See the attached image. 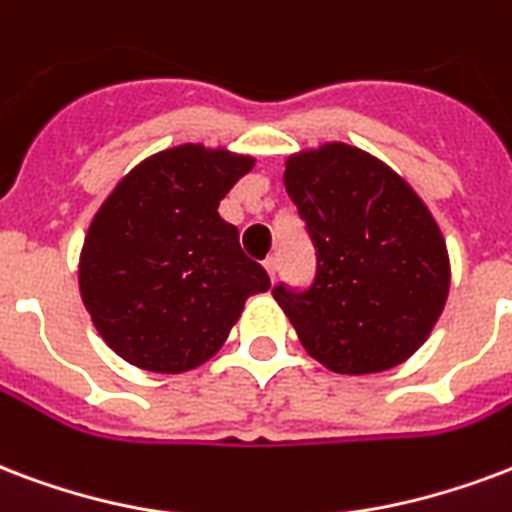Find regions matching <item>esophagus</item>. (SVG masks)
Returning <instances> with one entry per match:
<instances>
[{
	"label": "esophagus",
	"instance_id": "obj_1",
	"mask_svg": "<svg viewBox=\"0 0 512 512\" xmlns=\"http://www.w3.org/2000/svg\"><path fill=\"white\" fill-rule=\"evenodd\" d=\"M264 270H267V275H270L272 280L278 278V259H275V256H270V259L264 261Z\"/></svg>",
	"mask_w": 512,
	"mask_h": 512
}]
</instances>
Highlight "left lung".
<instances>
[{
  "label": "left lung",
  "mask_w": 512,
  "mask_h": 512,
  "mask_svg": "<svg viewBox=\"0 0 512 512\" xmlns=\"http://www.w3.org/2000/svg\"><path fill=\"white\" fill-rule=\"evenodd\" d=\"M315 248L307 288L278 283L305 351L340 375L397 367L424 345L443 313L451 264L416 191L345 142L288 156L283 175Z\"/></svg>",
  "instance_id": "left-lung-1"
}]
</instances>
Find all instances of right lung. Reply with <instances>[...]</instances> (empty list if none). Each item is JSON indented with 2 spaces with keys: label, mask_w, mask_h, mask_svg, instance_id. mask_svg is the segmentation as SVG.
Instances as JSON below:
<instances>
[{
  "label": "right lung",
  "mask_w": 512,
  "mask_h": 512,
  "mask_svg": "<svg viewBox=\"0 0 512 512\" xmlns=\"http://www.w3.org/2000/svg\"><path fill=\"white\" fill-rule=\"evenodd\" d=\"M251 156L178 145L126 175L80 253V297L96 332L134 367L178 375L205 364L270 275L240 248L221 199Z\"/></svg>",
  "instance_id": "right-lung-1"
}]
</instances>
